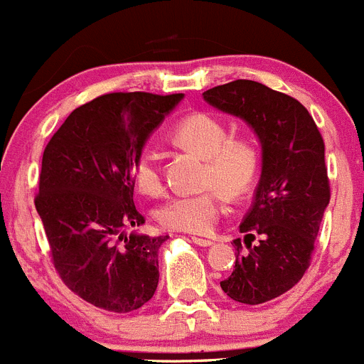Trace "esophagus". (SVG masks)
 Segmentation results:
<instances>
[{"label": "esophagus", "instance_id": "1", "mask_svg": "<svg viewBox=\"0 0 364 364\" xmlns=\"http://www.w3.org/2000/svg\"><path fill=\"white\" fill-rule=\"evenodd\" d=\"M191 240H193V243L198 245V247H210V245H213V240H205V237L193 236Z\"/></svg>", "mask_w": 364, "mask_h": 364}]
</instances>
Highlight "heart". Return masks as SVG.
Wrapping results in <instances>:
<instances>
[{
	"label": "heart",
	"instance_id": "obj_1",
	"mask_svg": "<svg viewBox=\"0 0 364 364\" xmlns=\"http://www.w3.org/2000/svg\"><path fill=\"white\" fill-rule=\"evenodd\" d=\"M171 141L203 157L200 186L193 195H176L162 203L157 220L168 230L207 234L221 214V196L248 195L261 169V150L247 136H230L227 124L205 112H193L175 123ZM132 180L144 195L162 191V175L151 154L137 155L132 162Z\"/></svg>",
	"mask_w": 364,
	"mask_h": 364
}]
</instances>
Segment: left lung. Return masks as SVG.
Wrapping results in <instances>:
<instances>
[{"mask_svg": "<svg viewBox=\"0 0 364 364\" xmlns=\"http://www.w3.org/2000/svg\"><path fill=\"white\" fill-rule=\"evenodd\" d=\"M203 98L247 121L262 144L261 180L240 225L248 254H241V240H234V272L220 282L232 300L257 306L289 291L311 264L331 200L323 137L299 100L259 82H228ZM255 235L262 240L252 245Z\"/></svg>", "mask_w": 364, "mask_h": 364, "instance_id": "obj_1", "label": "left lung"}]
</instances>
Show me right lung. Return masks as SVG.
<instances>
[{"instance_id":"obj_1","label":"right lung","mask_w":364,"mask_h":364,"mask_svg":"<svg viewBox=\"0 0 364 364\" xmlns=\"http://www.w3.org/2000/svg\"><path fill=\"white\" fill-rule=\"evenodd\" d=\"M182 95L109 92L73 110L43 154L36 209L62 282L85 302L130 313L154 296L168 236H124L144 218L132 162Z\"/></svg>"}]
</instances>
